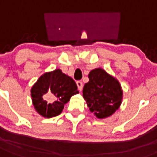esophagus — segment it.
I'll use <instances>...</instances> for the list:
<instances>
[{
    "label": "esophagus",
    "mask_w": 157,
    "mask_h": 157,
    "mask_svg": "<svg viewBox=\"0 0 157 157\" xmlns=\"http://www.w3.org/2000/svg\"><path fill=\"white\" fill-rule=\"evenodd\" d=\"M76 85H77V87H78V90L81 91L82 90V88H83V83L81 82V81H76Z\"/></svg>",
    "instance_id": "esophagus-1"
}]
</instances>
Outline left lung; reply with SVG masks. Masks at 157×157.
<instances>
[{
  "mask_svg": "<svg viewBox=\"0 0 157 157\" xmlns=\"http://www.w3.org/2000/svg\"><path fill=\"white\" fill-rule=\"evenodd\" d=\"M90 81L84 85L83 97L91 112L98 118L112 115L123 99L121 85L105 70L95 68L89 74Z\"/></svg>",
  "mask_w": 157,
  "mask_h": 157,
  "instance_id": "1",
  "label": "left lung"
}]
</instances>
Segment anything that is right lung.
Wrapping results in <instances>:
<instances>
[{
  "instance_id": "right-lung-1",
  "label": "right lung",
  "mask_w": 157,
  "mask_h": 157,
  "mask_svg": "<svg viewBox=\"0 0 157 157\" xmlns=\"http://www.w3.org/2000/svg\"><path fill=\"white\" fill-rule=\"evenodd\" d=\"M78 93L73 79L60 69L42 75L31 88L33 105L45 118L59 115L71 97Z\"/></svg>"
}]
</instances>
